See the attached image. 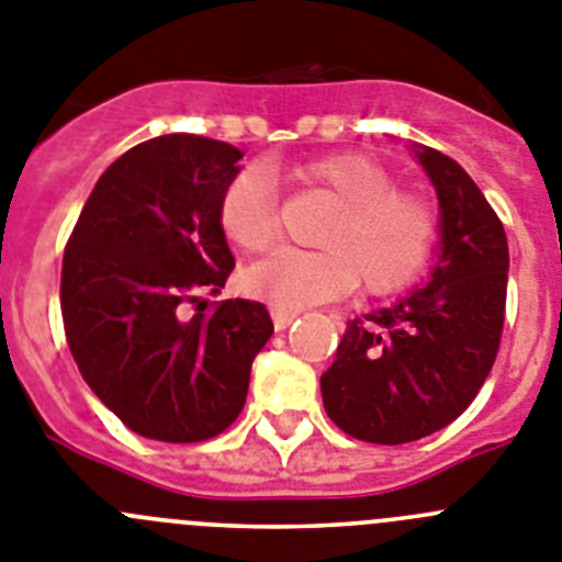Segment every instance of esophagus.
Here are the masks:
<instances>
[{"label": "esophagus", "instance_id": "34e87169", "mask_svg": "<svg viewBox=\"0 0 562 562\" xmlns=\"http://www.w3.org/2000/svg\"><path fill=\"white\" fill-rule=\"evenodd\" d=\"M271 318H274L277 330H285V327H291L293 318H296V311H280V307H274V311H271Z\"/></svg>", "mask_w": 562, "mask_h": 562}]
</instances>
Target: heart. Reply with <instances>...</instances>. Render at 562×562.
Returning a JSON list of instances; mask_svg holds the SVG:
<instances>
[{
	"label": "heart",
	"mask_w": 562,
	"mask_h": 562,
	"mask_svg": "<svg viewBox=\"0 0 562 562\" xmlns=\"http://www.w3.org/2000/svg\"><path fill=\"white\" fill-rule=\"evenodd\" d=\"M296 173L341 201L318 237L322 251L282 249L251 262L240 277L244 291L280 311H302L358 282L369 296H389L417 280L439 237L437 210L423 195L397 190L381 161L363 154L325 156ZM218 224L229 244L251 255L274 244L277 187L266 170H240L224 187Z\"/></svg>",
	"instance_id": "obj_1"
}]
</instances>
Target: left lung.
Masks as SVG:
<instances>
[{
    "mask_svg": "<svg viewBox=\"0 0 562 562\" xmlns=\"http://www.w3.org/2000/svg\"><path fill=\"white\" fill-rule=\"evenodd\" d=\"M439 199L437 262L426 285L347 322L322 375L327 417L350 437L403 445L439 431L473 403L504 330L507 235L451 156L417 148Z\"/></svg>",
    "mask_w": 562,
    "mask_h": 562,
    "instance_id": "obj_1",
    "label": "left lung"
}]
</instances>
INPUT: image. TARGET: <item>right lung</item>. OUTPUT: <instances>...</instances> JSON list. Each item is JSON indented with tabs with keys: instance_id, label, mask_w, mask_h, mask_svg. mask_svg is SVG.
<instances>
[{
	"instance_id": "add662e5",
	"label": "right lung",
	"mask_w": 562,
	"mask_h": 562,
	"mask_svg": "<svg viewBox=\"0 0 562 562\" xmlns=\"http://www.w3.org/2000/svg\"><path fill=\"white\" fill-rule=\"evenodd\" d=\"M244 154L195 134L156 136L98 179L64 249L60 313L80 375L139 437L204 442L246 403L257 352L274 333L266 305L195 293L235 269L218 224Z\"/></svg>"
}]
</instances>
